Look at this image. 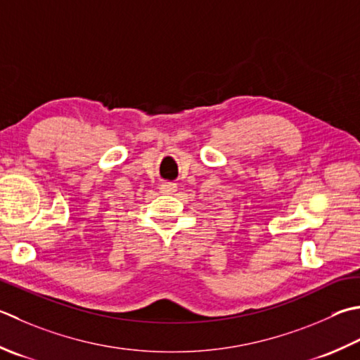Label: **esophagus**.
Listing matches in <instances>:
<instances>
[{"mask_svg":"<svg viewBox=\"0 0 360 360\" xmlns=\"http://www.w3.org/2000/svg\"><path fill=\"white\" fill-rule=\"evenodd\" d=\"M176 190H178V184H176V182H164V184L160 186L162 193H173Z\"/></svg>","mask_w":360,"mask_h":360,"instance_id":"obj_1","label":"esophagus"}]
</instances>
